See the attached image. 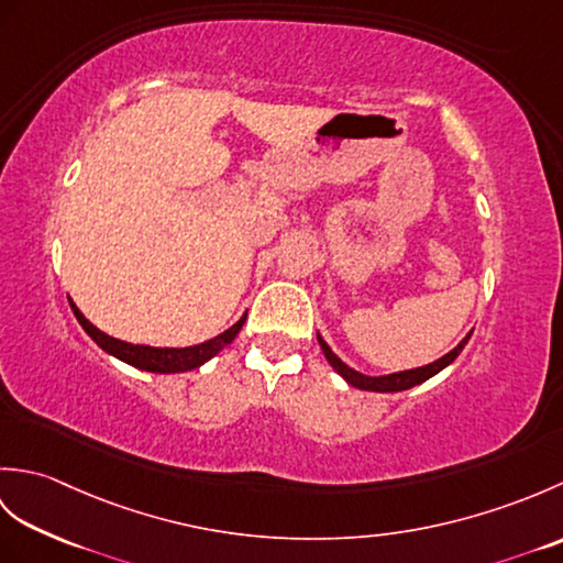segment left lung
<instances>
[{"mask_svg": "<svg viewBox=\"0 0 563 563\" xmlns=\"http://www.w3.org/2000/svg\"><path fill=\"white\" fill-rule=\"evenodd\" d=\"M470 339H472V331L466 333V336L457 345H454L450 353H445L442 357H438V361L428 363V365L413 367V369H401V373H391V375H363V373H357V369H353L351 365H345L341 357L331 351V345L324 341V336H321V333L317 331V341L321 345V351H324V357L329 361V365L336 369V373L345 382H349L351 387L365 389V391H404V389H411L416 385H421V382L438 375L440 369H445L454 361V357L462 353V349Z\"/></svg>", "mask_w": 563, "mask_h": 563, "instance_id": "8db88e82", "label": "left lung"}]
</instances>
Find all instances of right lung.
<instances>
[{"label": "right lung", "instance_id": "1", "mask_svg": "<svg viewBox=\"0 0 563 563\" xmlns=\"http://www.w3.org/2000/svg\"><path fill=\"white\" fill-rule=\"evenodd\" d=\"M71 312H75L77 321L81 324V329L89 333V336L97 341L99 349H103L109 355L118 357L128 365H133L137 369H145V373H157V375H174V373H188V369H196L200 365H206L208 361H212L224 345H230L236 333L242 331L246 314H242V319L232 324L227 331H222L220 336H214L210 341H202L196 345H186V349H157V345H145V343H128L121 339H113L109 333H103L101 329H97L91 321L79 312V307L69 300Z\"/></svg>", "mask_w": 563, "mask_h": 563}]
</instances>
